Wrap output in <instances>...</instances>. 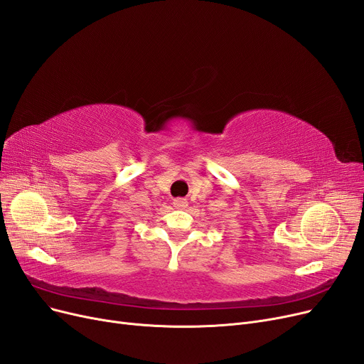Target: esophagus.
<instances>
[{"label":"esophagus","mask_w":364,"mask_h":364,"mask_svg":"<svg viewBox=\"0 0 364 364\" xmlns=\"http://www.w3.org/2000/svg\"><path fill=\"white\" fill-rule=\"evenodd\" d=\"M173 207L176 208H186L187 207V199H184V198H177V199H173Z\"/></svg>","instance_id":"34e87169"}]
</instances>
